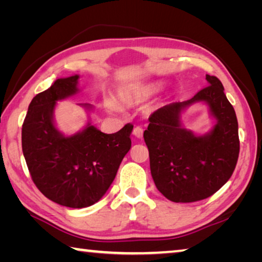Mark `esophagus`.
<instances>
[{"label":"esophagus","instance_id":"34e87169","mask_svg":"<svg viewBox=\"0 0 262 262\" xmlns=\"http://www.w3.org/2000/svg\"><path fill=\"white\" fill-rule=\"evenodd\" d=\"M133 135L137 137V139H142V136H143V129L141 127H135L134 130H133Z\"/></svg>","mask_w":262,"mask_h":262}]
</instances>
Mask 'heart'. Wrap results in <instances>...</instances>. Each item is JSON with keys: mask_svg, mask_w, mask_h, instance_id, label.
I'll return each mask as SVG.
<instances>
[{"mask_svg": "<svg viewBox=\"0 0 262 262\" xmlns=\"http://www.w3.org/2000/svg\"><path fill=\"white\" fill-rule=\"evenodd\" d=\"M159 89H161V85L157 83H150L145 84V85L133 84V85H126L121 88L120 91H119V97L127 105H137L149 98L150 96L156 94ZM110 108L115 110V106L111 104Z\"/></svg>", "mask_w": 262, "mask_h": 262, "instance_id": "obj_1", "label": "heart"}]
</instances>
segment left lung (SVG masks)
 <instances>
[{"instance_id":"1","label":"left lung","mask_w":262,"mask_h":262,"mask_svg":"<svg viewBox=\"0 0 262 262\" xmlns=\"http://www.w3.org/2000/svg\"><path fill=\"white\" fill-rule=\"evenodd\" d=\"M208 86L192 99L163 106L150 115L144 142L157 189L173 202H195L216 193L232 176L239 155L236 112L223 84L207 75ZM208 106L215 125L205 135L185 128L181 117L189 105Z\"/></svg>"}]
</instances>
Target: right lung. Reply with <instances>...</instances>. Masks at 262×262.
<instances>
[{"mask_svg": "<svg viewBox=\"0 0 262 262\" xmlns=\"http://www.w3.org/2000/svg\"><path fill=\"white\" fill-rule=\"evenodd\" d=\"M79 75L57 78L34 97L21 128V148L38 189L53 202L85 208L98 202L132 147L133 126L105 134L89 120L82 130L64 135L55 125L57 101L77 95ZM91 112L94 106L79 104Z\"/></svg>", "mask_w": 262, "mask_h": 262, "instance_id": "add662e5", "label": "right lung"}]
</instances>
